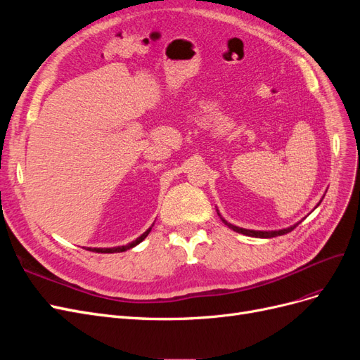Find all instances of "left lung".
I'll list each match as a JSON object with an SVG mask.
<instances>
[{
	"mask_svg": "<svg viewBox=\"0 0 360 360\" xmlns=\"http://www.w3.org/2000/svg\"><path fill=\"white\" fill-rule=\"evenodd\" d=\"M317 205H320V202H319ZM317 205H315V207H317ZM216 212H217V214H219V217L222 219V222H224L228 228H231L233 231H236V233H240V234H243V236H249V237H257V238H270V237H276V236H284V234H287V233L292 231L294 228H296V226L303 221V219H302V221L296 222V224L291 225V226H288V228H282V230H274V231H258V230H246V228L236 226V225L230 224L228 221H225L224 217H222V214L219 213V210L216 209Z\"/></svg>",
	"mask_w": 360,
	"mask_h": 360,
	"instance_id": "1",
	"label": "left lung"
}]
</instances>
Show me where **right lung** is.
<instances>
[{
  "label": "right lung",
  "instance_id": "right-lung-1",
  "mask_svg": "<svg viewBox=\"0 0 360 360\" xmlns=\"http://www.w3.org/2000/svg\"><path fill=\"white\" fill-rule=\"evenodd\" d=\"M153 226V225H151ZM151 226L148 228V230L146 231V233H143L141 234L136 240H134V242H130V243H127V245H124V246H114V248H89L86 250H93V252H97V254H114V252H124V250H127V249H132V248H135L136 245H139L141 242L144 240V238L148 236V233L151 231Z\"/></svg>",
  "mask_w": 360,
  "mask_h": 360
}]
</instances>
